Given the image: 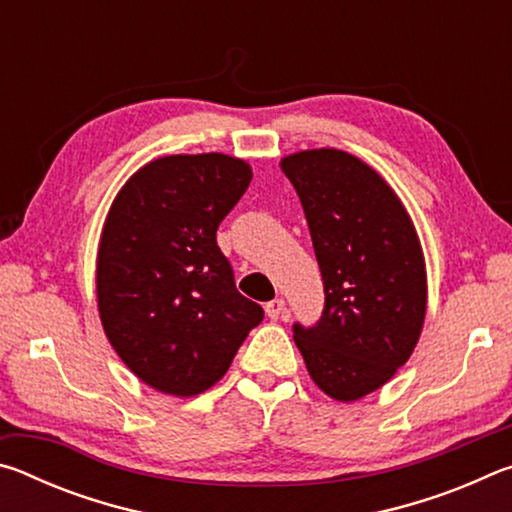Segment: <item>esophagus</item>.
<instances>
[{
  "label": "esophagus",
  "mask_w": 512,
  "mask_h": 512,
  "mask_svg": "<svg viewBox=\"0 0 512 512\" xmlns=\"http://www.w3.org/2000/svg\"><path fill=\"white\" fill-rule=\"evenodd\" d=\"M266 316L271 320L287 318V302H284L282 298H275L271 302H266Z\"/></svg>",
  "instance_id": "obj_1"
}]
</instances>
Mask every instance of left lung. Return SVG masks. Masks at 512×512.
Instances as JSON below:
<instances>
[{
    "label": "left lung",
    "instance_id": "1",
    "mask_svg": "<svg viewBox=\"0 0 512 512\" xmlns=\"http://www.w3.org/2000/svg\"><path fill=\"white\" fill-rule=\"evenodd\" d=\"M307 216L325 307L293 341L318 388L341 402L377 391L411 357L427 311L418 235L366 162L336 149L282 160Z\"/></svg>",
    "mask_w": 512,
    "mask_h": 512
}]
</instances>
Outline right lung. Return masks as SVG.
<instances>
[{
    "label": "right lung",
    "instance_id": "1",
    "mask_svg": "<svg viewBox=\"0 0 512 512\" xmlns=\"http://www.w3.org/2000/svg\"><path fill=\"white\" fill-rule=\"evenodd\" d=\"M250 178L230 155H169L137 171L110 207L97 262L101 323L155 391H207L262 323L264 309L237 291L216 244Z\"/></svg>",
    "mask_w": 512,
    "mask_h": 512
}]
</instances>
